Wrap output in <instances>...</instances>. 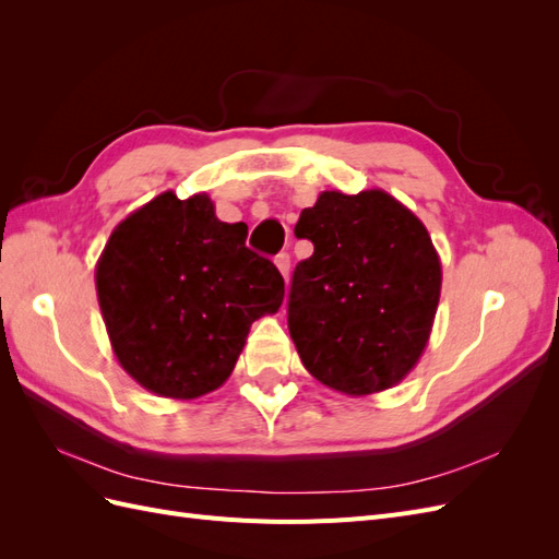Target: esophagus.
Instances as JSON below:
<instances>
[{"instance_id":"obj_1","label":"esophagus","mask_w":559,"mask_h":559,"mask_svg":"<svg viewBox=\"0 0 559 559\" xmlns=\"http://www.w3.org/2000/svg\"><path fill=\"white\" fill-rule=\"evenodd\" d=\"M275 265H277V270H280L284 280L289 277V267H292V257H289V253H286V251H280L277 257H275Z\"/></svg>"}]
</instances>
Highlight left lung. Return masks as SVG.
<instances>
[{"label":"left lung","mask_w":559,"mask_h":559,"mask_svg":"<svg viewBox=\"0 0 559 559\" xmlns=\"http://www.w3.org/2000/svg\"><path fill=\"white\" fill-rule=\"evenodd\" d=\"M314 245L289 292V333L310 373L364 396L394 386L425 352L441 261L425 224L384 191H324L300 212Z\"/></svg>","instance_id":"1"}]
</instances>
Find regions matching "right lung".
I'll return each mask as SVG.
<instances>
[{"label": "right lung", "instance_id": "1", "mask_svg": "<svg viewBox=\"0 0 559 559\" xmlns=\"http://www.w3.org/2000/svg\"><path fill=\"white\" fill-rule=\"evenodd\" d=\"M218 222L205 193L173 191L116 226L97 261V300L116 359L144 389L198 399L233 373L253 321L277 312L284 280Z\"/></svg>", "mask_w": 559, "mask_h": 559}]
</instances>
